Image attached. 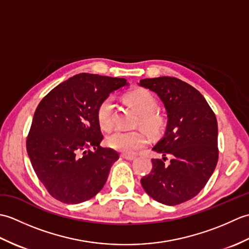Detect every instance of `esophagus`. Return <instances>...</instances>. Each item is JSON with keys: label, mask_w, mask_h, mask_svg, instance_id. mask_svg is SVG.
<instances>
[{"label": "esophagus", "mask_w": 249, "mask_h": 249, "mask_svg": "<svg viewBox=\"0 0 249 249\" xmlns=\"http://www.w3.org/2000/svg\"><path fill=\"white\" fill-rule=\"evenodd\" d=\"M121 157L124 158V160H134L136 158L135 156H130V155H126V154H122Z\"/></svg>", "instance_id": "1"}]
</instances>
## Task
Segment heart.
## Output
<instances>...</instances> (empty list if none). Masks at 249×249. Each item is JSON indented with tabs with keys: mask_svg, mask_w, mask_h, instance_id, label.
<instances>
[{
	"mask_svg": "<svg viewBox=\"0 0 249 249\" xmlns=\"http://www.w3.org/2000/svg\"><path fill=\"white\" fill-rule=\"evenodd\" d=\"M126 98L137 112L141 115L140 124L143 127L152 133L160 130L163 121L160 115L154 113L156 100L150 92L145 89H138V91L129 93ZM97 120L103 129H109L112 126V99L106 98L99 105L97 109ZM106 143L111 149L119 151L123 154L133 155L147 143V137L142 130L118 129L107 137Z\"/></svg>",
	"mask_w": 249,
	"mask_h": 249,
	"instance_id": "obj_1",
	"label": "heart"
}]
</instances>
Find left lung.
<instances>
[{
  "instance_id": "obj_1",
  "label": "left lung",
  "mask_w": 249,
  "mask_h": 249,
  "mask_svg": "<svg viewBox=\"0 0 249 249\" xmlns=\"http://www.w3.org/2000/svg\"><path fill=\"white\" fill-rule=\"evenodd\" d=\"M138 86L157 94L168 119L165 134L152 149L161 160H152V171L141 185L157 202L183 203L199 194L217 165V120L201 93L179 79H142ZM168 155L172 160L165 163Z\"/></svg>"
}]
</instances>
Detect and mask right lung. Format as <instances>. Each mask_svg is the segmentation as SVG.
Segmentation results:
<instances>
[{
  "label": "right lung",
  "mask_w": 249,
  "mask_h": 249,
  "mask_svg": "<svg viewBox=\"0 0 249 249\" xmlns=\"http://www.w3.org/2000/svg\"><path fill=\"white\" fill-rule=\"evenodd\" d=\"M128 86L123 78L78 73L37 106L26 151L36 176L56 200L81 203L103 189L119 154L99 145L97 109L111 93Z\"/></svg>",
  "instance_id": "add662e5"
}]
</instances>
